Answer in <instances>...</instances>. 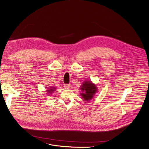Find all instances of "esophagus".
I'll return each mask as SVG.
<instances>
[{
	"label": "esophagus",
	"mask_w": 149,
	"mask_h": 149,
	"mask_svg": "<svg viewBox=\"0 0 149 149\" xmlns=\"http://www.w3.org/2000/svg\"><path fill=\"white\" fill-rule=\"evenodd\" d=\"M71 84H65V85H64L65 88H66V89H70V88H71Z\"/></svg>",
	"instance_id": "1"
}]
</instances>
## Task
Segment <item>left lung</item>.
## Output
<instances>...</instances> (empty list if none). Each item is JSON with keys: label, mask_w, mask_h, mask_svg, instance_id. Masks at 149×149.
<instances>
[{"label": "left lung", "mask_w": 149, "mask_h": 149, "mask_svg": "<svg viewBox=\"0 0 149 149\" xmlns=\"http://www.w3.org/2000/svg\"><path fill=\"white\" fill-rule=\"evenodd\" d=\"M81 93H80L82 99L88 102L92 99L97 92V87L91 81H84L80 86Z\"/></svg>", "instance_id": "left-lung-1"}]
</instances>
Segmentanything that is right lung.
<instances>
[{"label": "right lung", "mask_w": 149, "mask_h": 149, "mask_svg": "<svg viewBox=\"0 0 149 149\" xmlns=\"http://www.w3.org/2000/svg\"><path fill=\"white\" fill-rule=\"evenodd\" d=\"M56 88L57 87H55V86H50V88H48L47 90H46L47 94L50 96V95L53 94L56 91V89H57Z\"/></svg>", "instance_id": "add662e5"}]
</instances>
